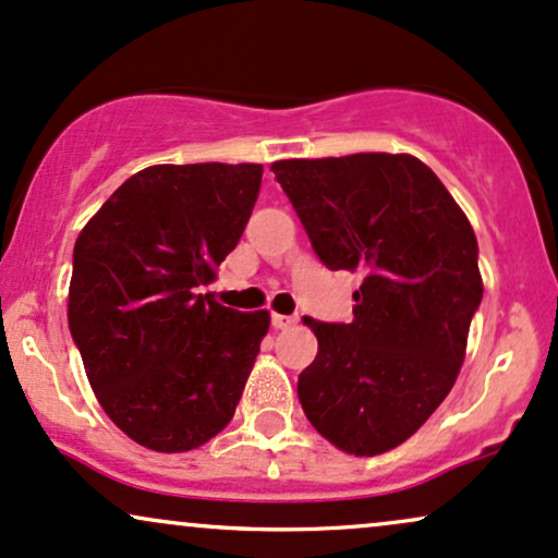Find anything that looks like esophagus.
<instances>
[{
  "label": "esophagus",
  "instance_id": "34e87169",
  "mask_svg": "<svg viewBox=\"0 0 558 558\" xmlns=\"http://www.w3.org/2000/svg\"><path fill=\"white\" fill-rule=\"evenodd\" d=\"M298 324L294 316H281V313H271V326L274 329H290V326Z\"/></svg>",
  "mask_w": 558,
  "mask_h": 558
}]
</instances>
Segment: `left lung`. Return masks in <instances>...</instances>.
<instances>
[{
	"label": "left lung",
	"mask_w": 558,
	"mask_h": 558,
	"mask_svg": "<svg viewBox=\"0 0 558 558\" xmlns=\"http://www.w3.org/2000/svg\"><path fill=\"white\" fill-rule=\"evenodd\" d=\"M271 172L331 271L360 274L355 318H303L318 355L300 373L307 421L333 447H399L447 399L483 300L468 216L421 159L352 154L274 161Z\"/></svg>",
	"instance_id": "1"
}]
</instances>
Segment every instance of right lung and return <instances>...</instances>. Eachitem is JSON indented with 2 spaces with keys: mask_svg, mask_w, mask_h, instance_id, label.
<instances>
[{
  "mask_svg": "<svg viewBox=\"0 0 558 558\" xmlns=\"http://www.w3.org/2000/svg\"><path fill=\"white\" fill-rule=\"evenodd\" d=\"M260 177V163H156L75 242L72 342L104 412L141 447L190 451L232 421L271 320L201 287L238 247Z\"/></svg>",
  "mask_w": 558,
  "mask_h": 558,
  "instance_id": "obj_1",
  "label": "right lung"
}]
</instances>
